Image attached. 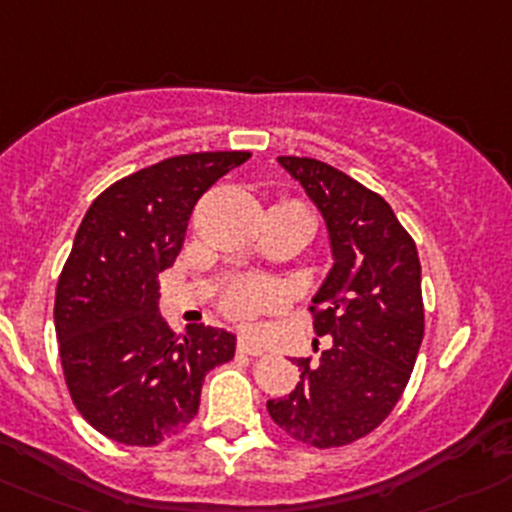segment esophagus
I'll return each instance as SVG.
<instances>
[{"mask_svg":"<svg viewBox=\"0 0 512 512\" xmlns=\"http://www.w3.org/2000/svg\"><path fill=\"white\" fill-rule=\"evenodd\" d=\"M237 351L245 353V356H262V353H265V348H262L260 343L250 341V338H240V341H237Z\"/></svg>","mask_w":512,"mask_h":512,"instance_id":"esophagus-1","label":"esophagus"}]
</instances>
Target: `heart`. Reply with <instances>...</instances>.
<instances>
[{
	"label": "heart",
	"mask_w": 512,
	"mask_h": 512,
	"mask_svg": "<svg viewBox=\"0 0 512 512\" xmlns=\"http://www.w3.org/2000/svg\"><path fill=\"white\" fill-rule=\"evenodd\" d=\"M298 204V202H293ZM280 303V290L265 280L240 278L229 283L222 293L224 313L232 318H250V315L270 310Z\"/></svg>",
	"instance_id": "b5f03b06"
}]
</instances>
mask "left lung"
<instances>
[{"label": "left lung", "instance_id": "left-lung-1", "mask_svg": "<svg viewBox=\"0 0 512 512\" xmlns=\"http://www.w3.org/2000/svg\"><path fill=\"white\" fill-rule=\"evenodd\" d=\"M278 161L331 232L336 265L308 310L315 336L333 341L315 364L298 358L300 384L267 401V412L288 437L331 450L374 432L407 389L424 338L422 265L376 191L318 159Z\"/></svg>", "mask_w": 512, "mask_h": 512}]
</instances>
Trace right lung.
Here are the masks:
<instances>
[{"mask_svg": "<svg viewBox=\"0 0 512 512\" xmlns=\"http://www.w3.org/2000/svg\"><path fill=\"white\" fill-rule=\"evenodd\" d=\"M250 151L171 156L95 197L55 293V333L70 399L108 439L156 447L199 412L204 376L234 356V336L159 315V275L174 265L204 191Z\"/></svg>", "mask_w": 512, "mask_h": 512, "instance_id": "right-lung-1", "label": "right lung"}]
</instances>
